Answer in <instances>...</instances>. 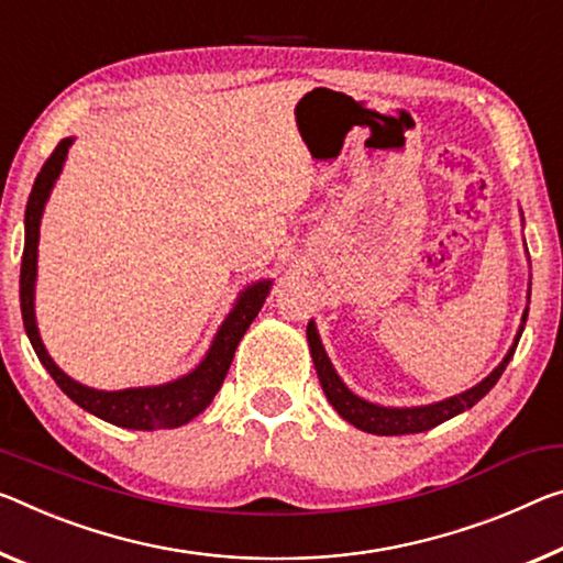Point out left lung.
<instances>
[{
  "label": "left lung",
  "instance_id": "obj_1",
  "mask_svg": "<svg viewBox=\"0 0 563 563\" xmlns=\"http://www.w3.org/2000/svg\"><path fill=\"white\" fill-rule=\"evenodd\" d=\"M529 296H531V290H529ZM526 318H529V308L523 310L521 328L514 338V345L508 347V353L504 355V361L498 363L496 368L478 383V386L463 390V394H459V396L439 400V404L413 406V408L378 406V404H371V400H363L361 396H355L353 390L341 380V376H338L333 363H330L325 347H323V343H320V335H318L313 320L308 323L306 333H308L310 355H313L320 386H323L325 398L330 400V406L341 413V418H345V421L353 423L355 428H361V431H368L376 435H406V433H423V431H428V428L449 421V418L463 413V410H468L471 406H476L478 400L496 386V380L501 378V373L506 371L508 361L514 358V351H516V345H519V338L523 333Z\"/></svg>",
  "mask_w": 563,
  "mask_h": 563
}]
</instances>
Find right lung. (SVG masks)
Segmentation results:
<instances>
[{
  "mask_svg": "<svg viewBox=\"0 0 563 563\" xmlns=\"http://www.w3.org/2000/svg\"><path fill=\"white\" fill-rule=\"evenodd\" d=\"M73 142V137H65L55 147V153H52L47 157V163L42 165L30 192V200H26L24 253L20 273V306L26 338H30L40 363L47 368L49 376L55 378L57 386L65 390L79 408H85L87 413L102 418V421L112 426L132 428V431H157V428L185 426L212 404V398H216L222 380L228 376V368L230 363H233L240 338L245 335L250 323L257 318V313H261L273 280H257L240 292L233 310H230L225 320H222L216 338H212L210 351L205 353L200 365H195V371H190L183 378L163 383V386L124 390H97L69 378L67 373L49 358L47 347H44L40 338L37 318H34V280H37V245L44 202L49 200V192L57 183Z\"/></svg>",
  "mask_w": 563,
  "mask_h": 563,
  "instance_id": "obj_1",
  "label": "right lung"
}]
</instances>
